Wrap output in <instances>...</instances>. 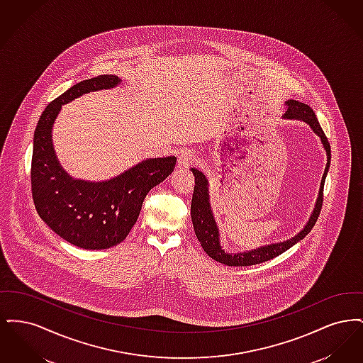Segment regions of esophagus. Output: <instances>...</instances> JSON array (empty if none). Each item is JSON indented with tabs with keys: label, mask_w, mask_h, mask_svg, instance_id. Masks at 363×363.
Listing matches in <instances>:
<instances>
[{
	"label": "esophagus",
	"mask_w": 363,
	"mask_h": 363,
	"mask_svg": "<svg viewBox=\"0 0 363 363\" xmlns=\"http://www.w3.org/2000/svg\"><path fill=\"white\" fill-rule=\"evenodd\" d=\"M196 162H197V154L193 150H185L178 156L177 164L181 169H186V167L193 166Z\"/></svg>",
	"instance_id": "34e87169"
}]
</instances>
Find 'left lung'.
<instances>
[{
	"label": "left lung",
	"mask_w": 363,
	"mask_h": 363,
	"mask_svg": "<svg viewBox=\"0 0 363 363\" xmlns=\"http://www.w3.org/2000/svg\"><path fill=\"white\" fill-rule=\"evenodd\" d=\"M287 110L283 116V118L287 120H299V121L306 122L311 128V130L320 138L323 147L327 152V167L324 170V175L321 178L320 184V190L318 196L315 200V206L313 208L311 218L305 227L296 234L293 238L286 240L277 243H271L265 246H259L256 249L247 250V252H240V253H228L225 252L220 243V234L219 228L216 225V220L213 218V212L211 209L209 204V190H208V179L204 173H201L197 169H190V172L194 175V189H193V197H191V206H190V215H191V222L194 227V233L199 242L201 243L204 252L207 253L211 259L215 261H219L228 267H247V265H255L259 264L268 259H275L287 249H290L296 242L303 240L315 225L321 206H323V191H324V182L328 174L329 164H330V145H329L328 138H325L320 122L317 120L314 111L311 110V106L298 102V101H287Z\"/></svg>",
	"instance_id": "left-lung-1"
}]
</instances>
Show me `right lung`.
I'll list each match as a JSON object with an SVG mask.
<instances>
[{
    "label": "right lung",
    "mask_w": 363,
    "mask_h": 363,
    "mask_svg": "<svg viewBox=\"0 0 363 363\" xmlns=\"http://www.w3.org/2000/svg\"><path fill=\"white\" fill-rule=\"evenodd\" d=\"M120 83L116 74H102L70 86L45 108L35 129L31 190L36 212L62 240L88 250L108 249L123 241L138 220L147 193L173 173L177 162L175 156L144 159L99 182L76 179L62 169L52 138L62 104Z\"/></svg>",
    "instance_id": "add662e5"
}]
</instances>
